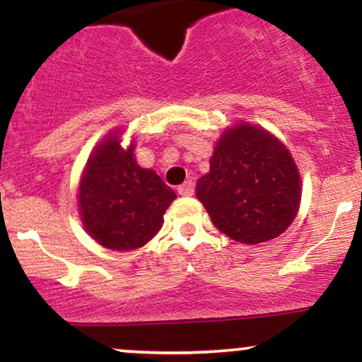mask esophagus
I'll list each match as a JSON object with an SVG mask.
<instances>
[{"label": "esophagus", "mask_w": 362, "mask_h": 362, "mask_svg": "<svg viewBox=\"0 0 362 362\" xmlns=\"http://www.w3.org/2000/svg\"><path fill=\"white\" fill-rule=\"evenodd\" d=\"M178 194L184 195V197H189V195H194V182L192 180H187L178 187Z\"/></svg>", "instance_id": "34e87169"}]
</instances>
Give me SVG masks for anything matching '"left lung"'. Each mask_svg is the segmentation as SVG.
Segmentation results:
<instances>
[{"mask_svg": "<svg viewBox=\"0 0 362 362\" xmlns=\"http://www.w3.org/2000/svg\"><path fill=\"white\" fill-rule=\"evenodd\" d=\"M195 195L219 231L245 245L276 238L298 214L301 180L289 151L265 129L240 124L214 148Z\"/></svg>", "mask_w": 362, "mask_h": 362, "instance_id": "obj_1", "label": "left lung"}]
</instances>
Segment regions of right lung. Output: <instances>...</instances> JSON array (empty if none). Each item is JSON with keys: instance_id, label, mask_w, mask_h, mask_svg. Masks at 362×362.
<instances>
[{"instance_id": "1", "label": "right lung", "mask_w": 362, "mask_h": 362, "mask_svg": "<svg viewBox=\"0 0 362 362\" xmlns=\"http://www.w3.org/2000/svg\"><path fill=\"white\" fill-rule=\"evenodd\" d=\"M134 146L120 148L117 134L95 149L80 184L81 219L91 238L112 250H134L160 231L177 197L153 170L136 163Z\"/></svg>"}]
</instances>
